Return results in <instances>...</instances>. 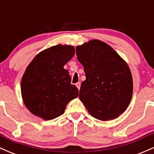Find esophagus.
I'll return each instance as SVG.
<instances>
[{
    "label": "esophagus",
    "mask_w": 154,
    "mask_h": 154,
    "mask_svg": "<svg viewBox=\"0 0 154 154\" xmlns=\"http://www.w3.org/2000/svg\"><path fill=\"white\" fill-rule=\"evenodd\" d=\"M75 86H76V87L78 88V89H80V87H81V84L79 82H78V83H76V84H75Z\"/></svg>",
    "instance_id": "obj_1"
}]
</instances>
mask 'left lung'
Segmentation results:
<instances>
[{
	"label": "left lung",
	"mask_w": 154,
	"mask_h": 154,
	"mask_svg": "<svg viewBox=\"0 0 154 154\" xmlns=\"http://www.w3.org/2000/svg\"><path fill=\"white\" fill-rule=\"evenodd\" d=\"M75 51L86 75L80 88L81 101L94 118L116 119L132 97V76L127 63L111 46L97 39L77 46Z\"/></svg>",
	"instance_id": "left-lung-1"
}]
</instances>
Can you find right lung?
Here are the masks:
<instances>
[{"label": "right lung", "instance_id": "right-lung-1", "mask_svg": "<svg viewBox=\"0 0 154 154\" xmlns=\"http://www.w3.org/2000/svg\"><path fill=\"white\" fill-rule=\"evenodd\" d=\"M75 54L74 46L57 44L41 51L29 64L21 81L25 106L33 115L51 120L63 114L79 89L64 66Z\"/></svg>", "mask_w": 154, "mask_h": 154}]
</instances>
